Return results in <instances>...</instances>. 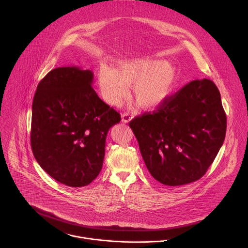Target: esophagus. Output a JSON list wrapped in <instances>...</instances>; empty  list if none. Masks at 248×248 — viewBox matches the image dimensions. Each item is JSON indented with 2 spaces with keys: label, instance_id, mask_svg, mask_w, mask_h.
Wrapping results in <instances>:
<instances>
[{
  "label": "esophagus",
  "instance_id": "1",
  "mask_svg": "<svg viewBox=\"0 0 248 248\" xmlns=\"http://www.w3.org/2000/svg\"><path fill=\"white\" fill-rule=\"evenodd\" d=\"M132 115L131 114H129V113H124V114H122V121H123V123H124V124H127V123H129L131 120H132Z\"/></svg>",
  "mask_w": 248,
  "mask_h": 248
}]
</instances>
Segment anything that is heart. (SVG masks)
<instances>
[{
    "label": "heart",
    "instance_id": "heart-1",
    "mask_svg": "<svg viewBox=\"0 0 248 248\" xmlns=\"http://www.w3.org/2000/svg\"><path fill=\"white\" fill-rule=\"evenodd\" d=\"M98 78L104 98L117 105L132 86V95L145 109L161 105L171 94L177 81V71L166 61L139 59L124 62L114 70L102 65Z\"/></svg>",
    "mask_w": 248,
    "mask_h": 248
}]
</instances>
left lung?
<instances>
[{
    "label": "left lung",
    "instance_id": "obj_1",
    "mask_svg": "<svg viewBox=\"0 0 248 248\" xmlns=\"http://www.w3.org/2000/svg\"><path fill=\"white\" fill-rule=\"evenodd\" d=\"M129 126L151 175L163 185L180 186L205 174L223 145L227 119L217 87L202 78Z\"/></svg>",
    "mask_w": 248,
    "mask_h": 248
}]
</instances>
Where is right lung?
Wrapping results in <instances>:
<instances>
[{
	"instance_id": "obj_1",
	"label": "right lung",
	"mask_w": 248,
	"mask_h": 248,
	"mask_svg": "<svg viewBox=\"0 0 248 248\" xmlns=\"http://www.w3.org/2000/svg\"><path fill=\"white\" fill-rule=\"evenodd\" d=\"M93 82L91 70L55 68L39 82L33 100L34 156L49 176L69 187L87 186L98 176L107 133L121 121Z\"/></svg>"
}]
</instances>
